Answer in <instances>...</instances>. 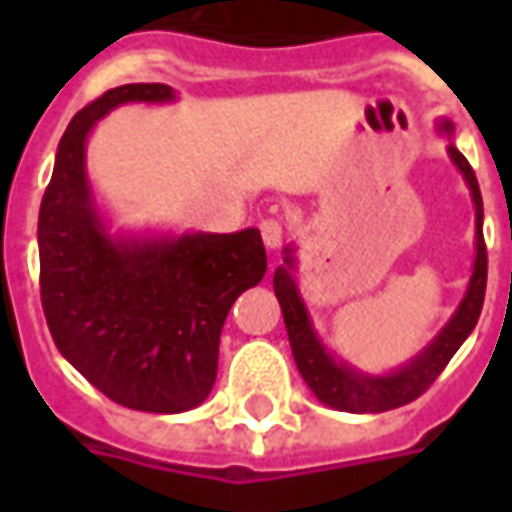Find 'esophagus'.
<instances>
[{"instance_id":"1","label":"esophagus","mask_w":512,"mask_h":512,"mask_svg":"<svg viewBox=\"0 0 512 512\" xmlns=\"http://www.w3.org/2000/svg\"><path fill=\"white\" fill-rule=\"evenodd\" d=\"M260 235H263V244L268 249H279L282 246V235H285L282 222H277V219H263L260 222Z\"/></svg>"}]
</instances>
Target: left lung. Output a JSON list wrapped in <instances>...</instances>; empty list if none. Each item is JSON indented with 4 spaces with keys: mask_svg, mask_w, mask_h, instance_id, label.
Returning <instances> with one entry per match:
<instances>
[{
    "mask_svg": "<svg viewBox=\"0 0 512 512\" xmlns=\"http://www.w3.org/2000/svg\"><path fill=\"white\" fill-rule=\"evenodd\" d=\"M436 131L450 139L447 156L455 164V169L461 172L463 183L469 186V194H472L474 263L461 304L455 307L450 321L441 326L439 334L417 356H411L408 362L389 370V373H367V370L348 365L345 359L332 354L315 329L310 310H307L304 296H301L299 282H296V268H299L296 244H288L282 249V266L274 271V293H277L279 307H282L296 367L312 389V395L318 397L323 406L351 411V414H381L389 408L406 406L411 400H417L439 378L441 370L447 367L455 351L466 343V337L477 326L485 299V279H488V255H485L483 241V197H480V186H477L469 161L452 142V131H455L452 120L439 117Z\"/></svg>",
    "mask_w": 512,
    "mask_h": 512,
    "instance_id": "left-lung-1",
    "label": "left lung"
}]
</instances>
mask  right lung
I'll return each mask as SVG.
<instances>
[{
  "label": "right lung",
  "instance_id": "add662e5",
  "mask_svg": "<svg viewBox=\"0 0 512 512\" xmlns=\"http://www.w3.org/2000/svg\"><path fill=\"white\" fill-rule=\"evenodd\" d=\"M172 101L169 84H123L84 106L38 216L40 299L60 354L109 400L150 414L211 395L224 318L268 268L257 227L112 230L87 175V139L117 106Z\"/></svg>",
  "mask_w": 512,
  "mask_h": 512
}]
</instances>
